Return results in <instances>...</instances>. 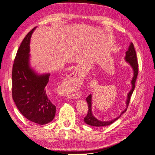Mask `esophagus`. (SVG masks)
Masks as SVG:
<instances>
[{
    "mask_svg": "<svg viewBox=\"0 0 155 155\" xmlns=\"http://www.w3.org/2000/svg\"><path fill=\"white\" fill-rule=\"evenodd\" d=\"M68 78H69L70 80H71V82L72 81L74 83H78L79 82V80H80V76H79V74L78 72H72Z\"/></svg>",
    "mask_w": 155,
    "mask_h": 155,
    "instance_id": "obj_1",
    "label": "esophagus"
}]
</instances>
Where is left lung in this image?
Masks as SVG:
<instances>
[{
  "label": "left lung",
  "instance_id": "8db88e82",
  "mask_svg": "<svg viewBox=\"0 0 155 155\" xmlns=\"http://www.w3.org/2000/svg\"><path fill=\"white\" fill-rule=\"evenodd\" d=\"M125 60L127 63H128L129 64L130 66L133 69V76L132 78V80L130 81L131 83V89L130 91L128 92L127 96V100L125 101V104H126V108L124 110L121 112L120 116H118L117 118H114L113 120H109V121H101L98 120L96 118V117L93 115L92 113V94H90L87 97V102L88 104V114L84 118V121L85 122L89 125H92V126H94V127H105L109 125L112 124V123H114L115 121L118 120L121 115L127 109V107L129 105V101L131 95L134 90V87H135V82L136 80H137V76H138V61H137V54H136V51L134 47V45L133 43H130V45L128 48L127 51H126L125 52Z\"/></svg>",
  "mask_w": 155,
  "mask_h": 155
}]
</instances>
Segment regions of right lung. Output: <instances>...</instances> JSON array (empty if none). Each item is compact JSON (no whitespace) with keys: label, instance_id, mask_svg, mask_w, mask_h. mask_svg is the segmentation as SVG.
<instances>
[{"label":"right lung","instance_id":"1","mask_svg":"<svg viewBox=\"0 0 155 155\" xmlns=\"http://www.w3.org/2000/svg\"><path fill=\"white\" fill-rule=\"evenodd\" d=\"M36 27L23 39L12 70V97L18 110L32 122L45 125L53 120L55 106L46 94L50 73L40 74L30 65V39Z\"/></svg>","mask_w":155,"mask_h":155}]
</instances>
